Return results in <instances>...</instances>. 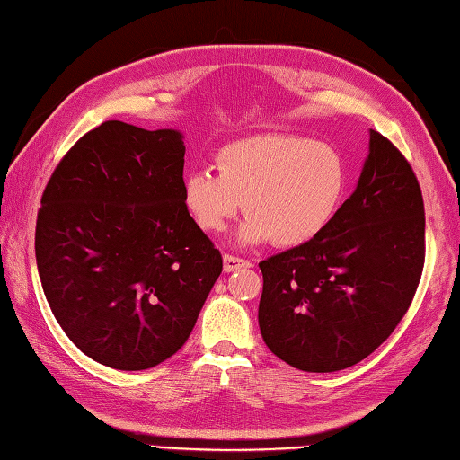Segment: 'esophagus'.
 I'll use <instances>...</instances> for the list:
<instances>
[{
    "mask_svg": "<svg viewBox=\"0 0 460 460\" xmlns=\"http://www.w3.org/2000/svg\"><path fill=\"white\" fill-rule=\"evenodd\" d=\"M242 268H250V261L246 258L224 254V271H234V270H242Z\"/></svg>",
    "mask_w": 460,
    "mask_h": 460,
    "instance_id": "34e87169",
    "label": "esophagus"
}]
</instances>
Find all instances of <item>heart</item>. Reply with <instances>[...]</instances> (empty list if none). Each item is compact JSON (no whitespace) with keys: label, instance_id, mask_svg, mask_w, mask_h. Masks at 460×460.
Returning a JSON list of instances; mask_svg holds the SVG:
<instances>
[{"label":"heart","instance_id":"1","mask_svg":"<svg viewBox=\"0 0 460 460\" xmlns=\"http://www.w3.org/2000/svg\"><path fill=\"white\" fill-rule=\"evenodd\" d=\"M212 171H192L182 202L204 232L226 228L242 208L243 242L292 248L330 226L348 189V164L335 146L302 135H256L222 146Z\"/></svg>","mask_w":460,"mask_h":460}]
</instances>
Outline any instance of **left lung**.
Wrapping results in <instances>:
<instances>
[{
    "mask_svg": "<svg viewBox=\"0 0 460 460\" xmlns=\"http://www.w3.org/2000/svg\"><path fill=\"white\" fill-rule=\"evenodd\" d=\"M425 266V204L399 148L371 130L358 189L320 236L260 261L258 322L296 369H348L387 340Z\"/></svg>",
    "mask_w": 460,
    "mask_h": 460,
    "instance_id": "8db88e82",
    "label": "left lung"
}]
</instances>
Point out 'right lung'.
Returning <instances> with one entry per match:
<instances>
[{
  "label": "right lung",
  "instance_id": "obj_1",
  "mask_svg": "<svg viewBox=\"0 0 460 460\" xmlns=\"http://www.w3.org/2000/svg\"><path fill=\"white\" fill-rule=\"evenodd\" d=\"M178 130L107 120L61 158L37 212L35 258L55 320L77 348L120 371L182 348L222 254L182 202Z\"/></svg>",
  "mask_w": 460,
  "mask_h": 460
}]
</instances>
